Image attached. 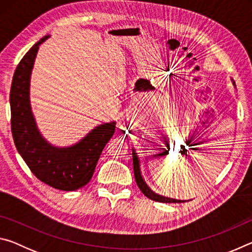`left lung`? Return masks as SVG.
<instances>
[{
	"mask_svg": "<svg viewBox=\"0 0 252 252\" xmlns=\"http://www.w3.org/2000/svg\"><path fill=\"white\" fill-rule=\"evenodd\" d=\"M232 84L234 85V81H232ZM132 160H133V170H134V177H135L136 185H138L140 190L142 191V193L146 195V197H148L151 200H155V201H158V202H165V203H177V202L181 203V202L187 201V200L173 199V198H169V197H165V195L157 193L147 185V182H146V180H144L142 172H141V161H140L139 155L136 153L134 148H132Z\"/></svg>",
	"mask_w": 252,
	"mask_h": 252,
	"instance_id": "8db88e82",
	"label": "left lung"
}]
</instances>
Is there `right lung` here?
<instances>
[{
  "label": "right lung",
  "mask_w": 252,
  "mask_h": 252,
  "mask_svg": "<svg viewBox=\"0 0 252 252\" xmlns=\"http://www.w3.org/2000/svg\"><path fill=\"white\" fill-rule=\"evenodd\" d=\"M50 34L36 42L21 60L10 92L12 135L20 156L39 180L55 189L74 191L91 180L105 144L112 138L116 121L101 123L71 146H53L37 127L30 87L39 46Z\"/></svg>",
  "instance_id": "1"
}]
</instances>
